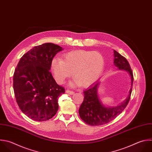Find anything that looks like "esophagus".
<instances>
[{"label": "esophagus", "mask_w": 152, "mask_h": 152, "mask_svg": "<svg viewBox=\"0 0 152 152\" xmlns=\"http://www.w3.org/2000/svg\"><path fill=\"white\" fill-rule=\"evenodd\" d=\"M66 93H68V94H74V91H71V90H66Z\"/></svg>", "instance_id": "esophagus-1"}]
</instances>
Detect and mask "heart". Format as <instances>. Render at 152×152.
Masks as SVG:
<instances>
[{"label":"heart","instance_id":"heart-1","mask_svg":"<svg viewBox=\"0 0 152 152\" xmlns=\"http://www.w3.org/2000/svg\"><path fill=\"white\" fill-rule=\"evenodd\" d=\"M104 64L103 56L97 52L74 50L64 55V60L55 58L51 61L50 69L59 84L73 75L75 78L70 84L88 87L97 79Z\"/></svg>","mask_w":152,"mask_h":152}]
</instances>
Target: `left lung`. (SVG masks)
<instances>
[{"instance_id": "1", "label": "left lung", "mask_w": 152, "mask_h": 152, "mask_svg": "<svg viewBox=\"0 0 152 152\" xmlns=\"http://www.w3.org/2000/svg\"><path fill=\"white\" fill-rule=\"evenodd\" d=\"M114 52V65L120 70L128 72L131 78V87L128 97L120 104L115 107H107L102 104L97 94L99 81H97L84 91V100L79 109V115L86 124L97 126L107 124L118 116L127 106L132 92L134 81L133 74L130 65L125 58L116 50Z\"/></svg>"}]
</instances>
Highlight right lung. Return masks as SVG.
Segmentation results:
<instances>
[{
  "label": "right lung",
  "instance_id": "obj_1",
  "mask_svg": "<svg viewBox=\"0 0 152 152\" xmlns=\"http://www.w3.org/2000/svg\"><path fill=\"white\" fill-rule=\"evenodd\" d=\"M62 48L51 43L35 46L20 59L15 70L13 87L21 111L37 121H45L56 113L58 99L65 93L50 72L51 61Z\"/></svg>",
  "mask_w": 152,
  "mask_h": 152
}]
</instances>
